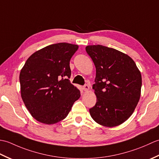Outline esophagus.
Masks as SVG:
<instances>
[{
	"instance_id": "34e87169",
	"label": "esophagus",
	"mask_w": 159,
	"mask_h": 159,
	"mask_svg": "<svg viewBox=\"0 0 159 159\" xmlns=\"http://www.w3.org/2000/svg\"><path fill=\"white\" fill-rule=\"evenodd\" d=\"M83 89L85 92H87V91H88L89 89V86L88 85H85L83 87Z\"/></svg>"
}]
</instances>
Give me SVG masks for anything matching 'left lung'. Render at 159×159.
I'll return each mask as SVG.
<instances>
[{
  "mask_svg": "<svg viewBox=\"0 0 159 159\" xmlns=\"http://www.w3.org/2000/svg\"><path fill=\"white\" fill-rule=\"evenodd\" d=\"M86 52L95 65L92 88L97 101L89 113L102 126L114 127L124 123L134 112L141 96V72L130 57L102 45L87 46Z\"/></svg>",
  "mask_w": 159,
  "mask_h": 159,
  "instance_id": "8db88e82",
  "label": "left lung"
}]
</instances>
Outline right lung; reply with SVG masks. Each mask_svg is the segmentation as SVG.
<instances>
[{
	"instance_id": "1",
	"label": "right lung",
	"mask_w": 159,
	"mask_h": 159,
	"mask_svg": "<svg viewBox=\"0 0 159 159\" xmlns=\"http://www.w3.org/2000/svg\"><path fill=\"white\" fill-rule=\"evenodd\" d=\"M79 46L58 43L29 57L20 74L22 99L39 122L53 124L67 117L79 98V89L70 83V61Z\"/></svg>"
}]
</instances>
